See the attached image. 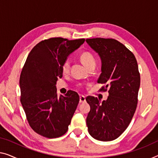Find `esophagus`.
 I'll use <instances>...</instances> for the list:
<instances>
[{
  "instance_id": "esophagus-1",
  "label": "esophagus",
  "mask_w": 158,
  "mask_h": 158,
  "mask_svg": "<svg viewBox=\"0 0 158 158\" xmlns=\"http://www.w3.org/2000/svg\"><path fill=\"white\" fill-rule=\"evenodd\" d=\"M86 102V98L85 96L81 95L79 96V102L80 103H84Z\"/></svg>"
}]
</instances>
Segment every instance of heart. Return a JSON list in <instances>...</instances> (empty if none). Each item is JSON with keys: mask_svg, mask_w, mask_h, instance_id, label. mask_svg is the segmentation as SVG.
<instances>
[{"mask_svg": "<svg viewBox=\"0 0 158 158\" xmlns=\"http://www.w3.org/2000/svg\"><path fill=\"white\" fill-rule=\"evenodd\" d=\"M80 60L83 63V64L89 69L91 67H95L96 60L93 55L89 52H84L80 55ZM70 68V61L66 60L63 62L62 64V70L64 74H67L69 71Z\"/></svg>", "mask_w": 158, "mask_h": 158, "instance_id": "obj_1", "label": "heart"}]
</instances>
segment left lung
<instances>
[{
	"mask_svg": "<svg viewBox=\"0 0 158 158\" xmlns=\"http://www.w3.org/2000/svg\"><path fill=\"white\" fill-rule=\"evenodd\" d=\"M86 42L102 60V74L97 82L109 88V96L101 102L87 96L90 106L86 118L88 131L94 138L110 141L118 138L130 124L138 103L140 77L135 56L114 39L92 38Z\"/></svg>",
	"mask_w": 158,
	"mask_h": 158,
	"instance_id": "obj_1",
	"label": "left lung"
}]
</instances>
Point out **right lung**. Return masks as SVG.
Wrapping results in <instances>:
<instances>
[{
  "mask_svg": "<svg viewBox=\"0 0 158 158\" xmlns=\"http://www.w3.org/2000/svg\"><path fill=\"white\" fill-rule=\"evenodd\" d=\"M84 41L62 37L44 40L27 56L20 77V102L30 127L39 135L55 138L68 130L79 96L69 90L59 97L56 84L62 77L63 62Z\"/></svg>",
  "mask_w": 158,
  "mask_h": 158,
  "instance_id": "right-lung-1",
  "label": "right lung"
}]
</instances>
